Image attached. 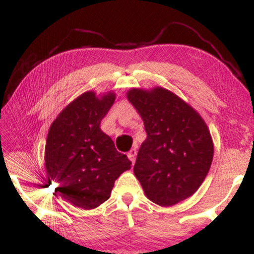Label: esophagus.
<instances>
[{
	"label": "esophagus",
	"mask_w": 254,
	"mask_h": 254,
	"mask_svg": "<svg viewBox=\"0 0 254 254\" xmlns=\"http://www.w3.org/2000/svg\"><path fill=\"white\" fill-rule=\"evenodd\" d=\"M136 152H137V150H136V147L135 148H131L130 149V151L128 152V158L130 159L131 162H135V158H136Z\"/></svg>",
	"instance_id": "esophagus-1"
}]
</instances>
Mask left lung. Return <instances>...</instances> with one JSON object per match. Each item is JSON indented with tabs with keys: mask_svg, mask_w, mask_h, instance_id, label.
Listing matches in <instances>:
<instances>
[{
	"mask_svg": "<svg viewBox=\"0 0 254 254\" xmlns=\"http://www.w3.org/2000/svg\"><path fill=\"white\" fill-rule=\"evenodd\" d=\"M127 99L147 131L134 165L145 196L162 207L192 196L207 177L214 156L204 120L190 104L161 86L131 88Z\"/></svg>",
	"mask_w": 254,
	"mask_h": 254,
	"instance_id": "left-lung-1",
	"label": "left lung"
}]
</instances>
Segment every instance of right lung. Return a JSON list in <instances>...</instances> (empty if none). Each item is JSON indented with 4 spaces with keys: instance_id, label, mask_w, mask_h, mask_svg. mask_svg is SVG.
I'll list each match as a JSON object with an SVG mask.
<instances>
[{
    "instance_id": "1",
    "label": "right lung",
    "mask_w": 254,
    "mask_h": 254,
    "mask_svg": "<svg viewBox=\"0 0 254 254\" xmlns=\"http://www.w3.org/2000/svg\"><path fill=\"white\" fill-rule=\"evenodd\" d=\"M116 100L109 91L97 96L86 91L59 113L45 147L48 183L68 202L82 209H95L111 195L114 182L130 169V161L114 147L100 129V121Z\"/></svg>"
}]
</instances>
